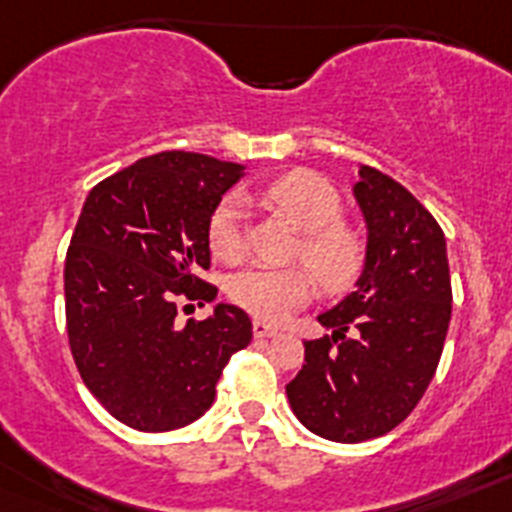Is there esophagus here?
<instances>
[{
    "instance_id": "34e87169",
    "label": "esophagus",
    "mask_w": 512,
    "mask_h": 512,
    "mask_svg": "<svg viewBox=\"0 0 512 512\" xmlns=\"http://www.w3.org/2000/svg\"><path fill=\"white\" fill-rule=\"evenodd\" d=\"M277 333H279L277 328H271V325L261 323V320H253V336L256 338H274Z\"/></svg>"
}]
</instances>
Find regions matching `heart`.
<instances>
[{"label":"heart","mask_w":512,"mask_h":512,"mask_svg":"<svg viewBox=\"0 0 512 512\" xmlns=\"http://www.w3.org/2000/svg\"><path fill=\"white\" fill-rule=\"evenodd\" d=\"M264 200L282 210L297 228L305 230L307 235L297 248V259L307 261L316 271L307 266H251L230 277L228 297L253 318L264 323H282L315 297L318 279L333 292L354 282L361 269V243L351 230L338 223L343 215L341 194L315 171L300 169L279 176L277 182L264 189ZM246 217L248 207L241 194H228L212 210L207 241L217 259L238 261L246 256Z\"/></svg>","instance_id":"1"}]
</instances>
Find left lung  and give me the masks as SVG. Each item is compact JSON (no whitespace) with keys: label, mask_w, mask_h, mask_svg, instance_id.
<instances>
[{"label":"left lung","mask_w":512,"mask_h":512,"mask_svg":"<svg viewBox=\"0 0 512 512\" xmlns=\"http://www.w3.org/2000/svg\"><path fill=\"white\" fill-rule=\"evenodd\" d=\"M354 197L369 241L359 282L318 315L330 336L305 341L287 384L307 431L328 441L384 436L425 395L451 320L446 238L436 217L392 176L361 166Z\"/></svg>","instance_id":"8db88e82"}]
</instances>
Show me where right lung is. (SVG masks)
Masks as SVG:
<instances>
[{"instance_id":"obj_1","label":"right lung","mask_w":512,"mask_h":512,"mask_svg":"<svg viewBox=\"0 0 512 512\" xmlns=\"http://www.w3.org/2000/svg\"><path fill=\"white\" fill-rule=\"evenodd\" d=\"M241 164L164 151L107 176L81 207L63 269L76 369L102 408L135 431H174L215 400L217 379L251 343V320L217 305L176 325L182 302H212L207 223ZM189 307V305H187Z\"/></svg>"}]
</instances>
